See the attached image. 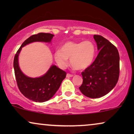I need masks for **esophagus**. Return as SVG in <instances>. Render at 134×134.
I'll list each match as a JSON object with an SVG mask.
<instances>
[{"label": "esophagus", "instance_id": "esophagus-1", "mask_svg": "<svg viewBox=\"0 0 134 134\" xmlns=\"http://www.w3.org/2000/svg\"><path fill=\"white\" fill-rule=\"evenodd\" d=\"M66 77H73V75L70 74H67Z\"/></svg>", "mask_w": 134, "mask_h": 134}]
</instances>
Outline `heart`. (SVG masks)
Segmentation results:
<instances>
[{
	"label": "heart",
	"instance_id": "b5f03b06",
	"mask_svg": "<svg viewBox=\"0 0 134 134\" xmlns=\"http://www.w3.org/2000/svg\"><path fill=\"white\" fill-rule=\"evenodd\" d=\"M96 47L90 40L83 42L68 41L55 51L54 57L57 64L62 69L67 66L68 59L71 65L78 70L85 69L91 65L94 60Z\"/></svg>",
	"mask_w": 134,
	"mask_h": 134
}]
</instances>
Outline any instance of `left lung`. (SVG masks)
<instances>
[{
  "label": "left lung",
  "instance_id": "8db88e82",
  "mask_svg": "<svg viewBox=\"0 0 134 134\" xmlns=\"http://www.w3.org/2000/svg\"><path fill=\"white\" fill-rule=\"evenodd\" d=\"M98 51L94 62L82 72L80 91L85 96L99 98L108 94L118 82L120 55L118 49L103 36L94 35Z\"/></svg>",
  "mask_w": 134,
  "mask_h": 134
}]
</instances>
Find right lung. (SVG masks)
<instances>
[{"label":"right lung","mask_w":134,"mask_h":134,"mask_svg":"<svg viewBox=\"0 0 134 134\" xmlns=\"http://www.w3.org/2000/svg\"><path fill=\"white\" fill-rule=\"evenodd\" d=\"M54 36L53 34L45 33L34 35L22 44L14 56L13 67L18 88L24 96L32 101L43 102L52 98L65 79L66 73L57 66L52 65L43 76L30 77L24 74L20 69L19 54L25 46L34 42L51 43Z\"/></svg>","instance_id":"obj_1"}]
</instances>
